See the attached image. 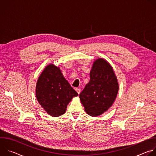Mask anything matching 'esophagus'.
<instances>
[{"label":"esophagus","instance_id":"1","mask_svg":"<svg viewBox=\"0 0 156 156\" xmlns=\"http://www.w3.org/2000/svg\"><path fill=\"white\" fill-rule=\"evenodd\" d=\"M75 90L76 91V92L78 93V94H80V93H81V90H80V89H79V88H76V89H75Z\"/></svg>","mask_w":156,"mask_h":156}]
</instances>
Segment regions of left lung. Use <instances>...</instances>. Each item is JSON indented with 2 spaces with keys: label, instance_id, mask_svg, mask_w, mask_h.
<instances>
[{
  "label": "left lung",
  "instance_id": "left-lung-1",
  "mask_svg": "<svg viewBox=\"0 0 156 156\" xmlns=\"http://www.w3.org/2000/svg\"><path fill=\"white\" fill-rule=\"evenodd\" d=\"M90 81L80 94L86 112L97 117L113 104L119 91V84L113 69L102 58L97 59L90 72Z\"/></svg>",
  "mask_w": 156,
  "mask_h": 156
}]
</instances>
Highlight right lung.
<instances>
[{
  "label": "right lung",
  "instance_id": "1",
  "mask_svg": "<svg viewBox=\"0 0 156 156\" xmlns=\"http://www.w3.org/2000/svg\"><path fill=\"white\" fill-rule=\"evenodd\" d=\"M36 95L43 108L56 117L65 112L69 103L78 94L63 77L59 68L50 64L38 78Z\"/></svg>",
  "mask_w": 156,
  "mask_h": 156
}]
</instances>
